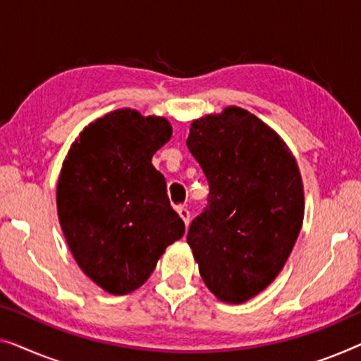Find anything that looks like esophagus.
Masks as SVG:
<instances>
[{"label":"esophagus","mask_w":361,"mask_h":361,"mask_svg":"<svg viewBox=\"0 0 361 361\" xmlns=\"http://www.w3.org/2000/svg\"><path fill=\"white\" fill-rule=\"evenodd\" d=\"M176 211H178V214H180V217L183 219V222H185V225H188V224H190V217H191V214H190V211H188V209H186L185 206H181V207H178V209H176Z\"/></svg>","instance_id":"esophagus-1"}]
</instances>
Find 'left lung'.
Listing matches in <instances>:
<instances>
[{"label":"left lung","instance_id":"1","mask_svg":"<svg viewBox=\"0 0 361 361\" xmlns=\"http://www.w3.org/2000/svg\"><path fill=\"white\" fill-rule=\"evenodd\" d=\"M186 146L209 183L188 245L215 297L245 303L279 276L298 238V165L271 128L238 106L192 121Z\"/></svg>","mask_w":361,"mask_h":361}]
</instances>
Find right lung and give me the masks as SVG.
Returning a JSON list of instances; mask_svg holds the SVG:
<instances>
[{"label": "right lung", "instance_id": "obj_1", "mask_svg": "<svg viewBox=\"0 0 361 361\" xmlns=\"http://www.w3.org/2000/svg\"><path fill=\"white\" fill-rule=\"evenodd\" d=\"M170 137L165 118L116 110L85 128L63 164L56 206L64 238L85 276L109 293L141 287L185 235L164 175L150 164Z\"/></svg>", "mask_w": 361, "mask_h": 361}]
</instances>
